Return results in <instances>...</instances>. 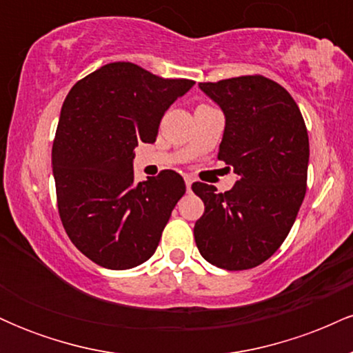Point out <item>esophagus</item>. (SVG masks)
Instances as JSON below:
<instances>
[{
    "label": "esophagus",
    "instance_id": "esophagus-1",
    "mask_svg": "<svg viewBox=\"0 0 353 353\" xmlns=\"http://www.w3.org/2000/svg\"><path fill=\"white\" fill-rule=\"evenodd\" d=\"M184 181H185V188H188V192L190 190V185H192L194 179L190 176H184Z\"/></svg>",
    "mask_w": 353,
    "mask_h": 353
}]
</instances>
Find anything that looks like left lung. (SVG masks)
I'll use <instances>...</instances> for the list:
<instances>
[{
    "label": "left lung",
    "instance_id": "1",
    "mask_svg": "<svg viewBox=\"0 0 353 353\" xmlns=\"http://www.w3.org/2000/svg\"><path fill=\"white\" fill-rule=\"evenodd\" d=\"M199 88L224 111L219 145L239 176L230 190L194 182L204 214L194 239L209 264L225 270L261 265L292 229L307 190L309 134L297 103L265 76H239Z\"/></svg>",
    "mask_w": 353,
    "mask_h": 353
}]
</instances>
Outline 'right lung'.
I'll use <instances>...</instances> for the list:
<instances>
[{
	"label": "right lung",
	"mask_w": 353,
	"mask_h": 353,
	"mask_svg": "<svg viewBox=\"0 0 353 353\" xmlns=\"http://www.w3.org/2000/svg\"><path fill=\"white\" fill-rule=\"evenodd\" d=\"M194 86L132 63H109L71 88L52 143V174L68 237L94 264L125 270L151 259L184 179L176 171L134 182L139 143H154L168 108Z\"/></svg>",
	"instance_id": "add662e5"
}]
</instances>
